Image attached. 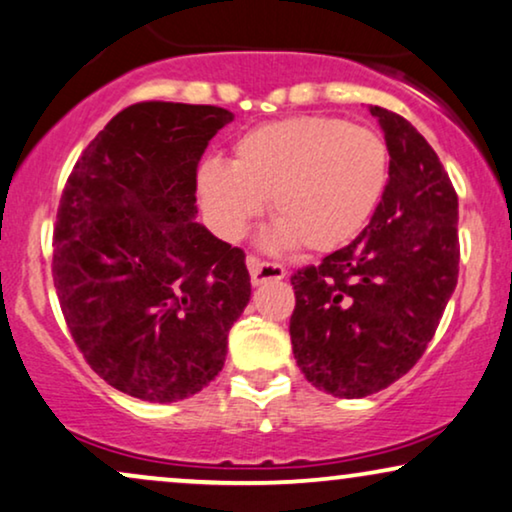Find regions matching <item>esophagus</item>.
<instances>
[{
  "label": "esophagus",
  "mask_w": 512,
  "mask_h": 512,
  "mask_svg": "<svg viewBox=\"0 0 512 512\" xmlns=\"http://www.w3.org/2000/svg\"><path fill=\"white\" fill-rule=\"evenodd\" d=\"M245 264H248L252 285H262L267 281H281V278H285V269L281 264L262 262L260 257H252V255L245 260Z\"/></svg>",
  "instance_id": "34e87169"
}]
</instances>
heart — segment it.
Listing matches in <instances>:
<instances>
[{
  "label": "heart",
  "mask_w": 512,
  "mask_h": 512,
  "mask_svg": "<svg viewBox=\"0 0 512 512\" xmlns=\"http://www.w3.org/2000/svg\"><path fill=\"white\" fill-rule=\"evenodd\" d=\"M388 182V149L377 133L335 117H290L243 133L231 166L208 159L196 173L213 229L238 241L264 199L271 248L332 252L370 222Z\"/></svg>",
  "instance_id": "1"
}]
</instances>
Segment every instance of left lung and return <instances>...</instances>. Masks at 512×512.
Returning <instances> with one entry per match:
<instances>
[{
    "label": "left lung",
    "instance_id": "8db88e82",
    "mask_svg": "<svg viewBox=\"0 0 512 512\" xmlns=\"http://www.w3.org/2000/svg\"><path fill=\"white\" fill-rule=\"evenodd\" d=\"M370 112L391 156L384 196L349 245L290 278L292 353L337 398H365L410 372L459 278V199L447 170L410 121Z\"/></svg>",
    "mask_w": 512,
    "mask_h": 512
}]
</instances>
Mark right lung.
<instances>
[{
  "instance_id": "obj_1",
  "label": "right lung",
  "mask_w": 512,
  "mask_h": 512,
  "mask_svg": "<svg viewBox=\"0 0 512 512\" xmlns=\"http://www.w3.org/2000/svg\"><path fill=\"white\" fill-rule=\"evenodd\" d=\"M234 114L138 102L74 163L53 229V283L74 344L109 386L177 403L224 367L250 302L245 252L194 220L196 168Z\"/></svg>"
}]
</instances>
